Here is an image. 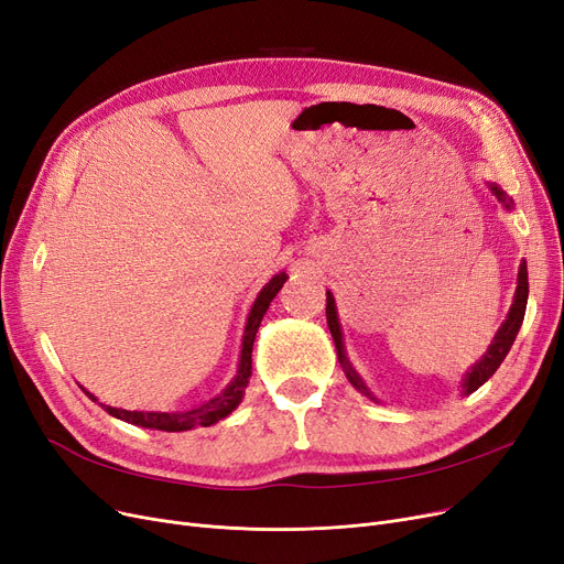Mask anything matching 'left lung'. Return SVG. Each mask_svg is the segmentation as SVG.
<instances>
[{
	"mask_svg": "<svg viewBox=\"0 0 564 564\" xmlns=\"http://www.w3.org/2000/svg\"><path fill=\"white\" fill-rule=\"evenodd\" d=\"M488 188H491V193L498 198V203L511 212L513 209V200L509 198V195L498 186V184H488ZM525 304H528V264L525 260L521 262L519 267V279H517V292H513V302L509 306V313L505 317V323L500 325V329L496 332L491 346H488V350L481 355V359L470 366V371H465L463 380H460V397H470L473 391H477L488 378H491L498 366L505 361L509 348L513 346V338H517L521 325H523V315H525ZM327 325H329V332H332V338H334V346H336V355H338V361L343 366V373H346V378L350 380V384L359 391V394H364L366 399H371L376 403L378 397L373 394V391L366 387L364 378L355 371L352 361L348 359V352H346V346H343V329H340V323H338V313H336V302H334V295L327 290Z\"/></svg>",
	"mask_w": 564,
	"mask_h": 564,
	"instance_id": "8db88e82",
	"label": "left lung"
}]
</instances>
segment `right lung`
<instances>
[{
    "mask_svg": "<svg viewBox=\"0 0 564 564\" xmlns=\"http://www.w3.org/2000/svg\"><path fill=\"white\" fill-rule=\"evenodd\" d=\"M288 281L285 272L274 274L269 279V283H264V288L258 292V297L249 311L247 317V327H243V338H241V352H239V364H237V373L235 378L228 382V387L221 391V394H216L214 399L200 403V405H193L188 410H177V412H142V410H121V408H112L106 403H99L91 391H87L85 387H80L85 394L94 401L99 403L108 414L112 417L121 420V422H129L142 429H156V431H191L195 426H212L216 422L226 420L228 414L241 403L243 399V391L249 387V378H251V352H253V340L258 334V327L262 323V317L272 304V300L276 297V292L283 288V283Z\"/></svg>",
    "mask_w": 564,
    "mask_h": 564,
    "instance_id": "obj_1",
    "label": "right lung"
}]
</instances>
